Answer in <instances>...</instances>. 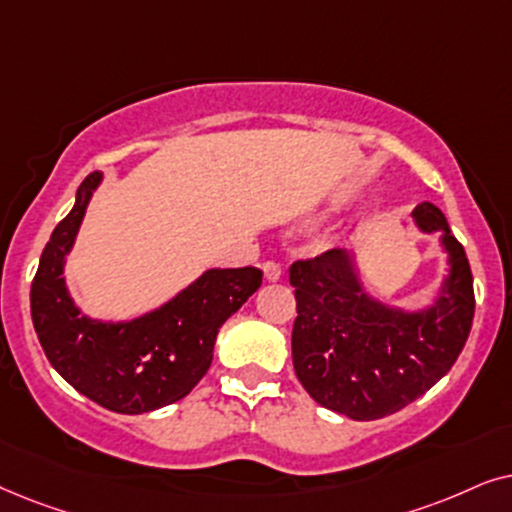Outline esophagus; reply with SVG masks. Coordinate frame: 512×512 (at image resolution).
<instances>
[{"label":"esophagus","instance_id":"1","mask_svg":"<svg viewBox=\"0 0 512 512\" xmlns=\"http://www.w3.org/2000/svg\"><path fill=\"white\" fill-rule=\"evenodd\" d=\"M262 271H264V278H267L269 283L281 281V276H283V271H281V267H278L276 262H264L262 264Z\"/></svg>","mask_w":512,"mask_h":512}]
</instances>
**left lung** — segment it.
<instances>
[{
  "label": "left lung",
  "mask_w": 512,
  "mask_h": 512,
  "mask_svg": "<svg viewBox=\"0 0 512 512\" xmlns=\"http://www.w3.org/2000/svg\"><path fill=\"white\" fill-rule=\"evenodd\" d=\"M412 220L421 234L438 231L447 255V276L428 304L405 309L379 299L349 250H330L290 269L297 379L318 405L349 419L388 417L424 395L452 370L473 325V274L447 217L421 203Z\"/></svg>",
  "instance_id": "left-lung-1"
}]
</instances>
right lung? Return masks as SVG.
Instances as JSON below:
<instances>
[{
  "mask_svg": "<svg viewBox=\"0 0 512 512\" xmlns=\"http://www.w3.org/2000/svg\"><path fill=\"white\" fill-rule=\"evenodd\" d=\"M105 180L95 170L53 229L30 290L32 323L60 377L119 414L154 412L182 400L213 363L220 327L262 285V271L206 269L156 309L128 320L84 316L67 288L65 264L88 203Z\"/></svg>",
  "mask_w": 512,
  "mask_h": 512,
  "instance_id": "obj_1",
  "label": "right lung"
}]
</instances>
